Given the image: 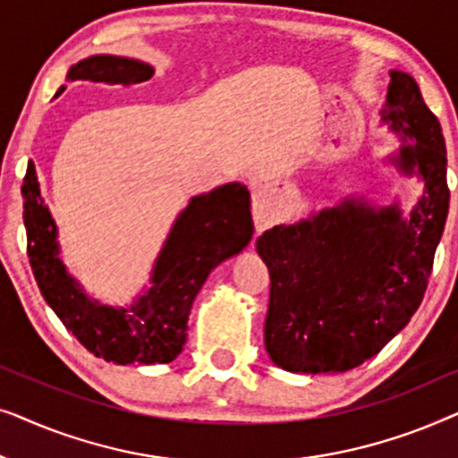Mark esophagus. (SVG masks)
<instances>
[{"label": "esophagus", "mask_w": 458, "mask_h": 458, "mask_svg": "<svg viewBox=\"0 0 458 458\" xmlns=\"http://www.w3.org/2000/svg\"><path fill=\"white\" fill-rule=\"evenodd\" d=\"M275 202H277V198H275L273 190H268V187H260L259 193H256V210H259V218L262 221V216L268 215L271 212V208L275 206ZM262 227L259 225V231Z\"/></svg>", "instance_id": "1"}]
</instances>
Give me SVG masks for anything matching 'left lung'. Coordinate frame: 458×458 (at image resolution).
<instances>
[{
	"mask_svg": "<svg viewBox=\"0 0 458 458\" xmlns=\"http://www.w3.org/2000/svg\"><path fill=\"white\" fill-rule=\"evenodd\" d=\"M386 118L415 140L398 165L425 181L403 221L396 206L342 202L310 221L279 225L256 240L271 273L265 348L292 373H337L379 352L415 315L428 290L448 216L446 146L411 74L392 72Z\"/></svg>",
	"mask_w": 458,
	"mask_h": 458,
	"instance_id": "1",
	"label": "left lung"
}]
</instances>
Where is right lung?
Listing matches in <instances>:
<instances>
[{
	"label": "right lung",
	"instance_id": "add662e5",
	"mask_svg": "<svg viewBox=\"0 0 458 458\" xmlns=\"http://www.w3.org/2000/svg\"><path fill=\"white\" fill-rule=\"evenodd\" d=\"M152 74L154 68L143 62L91 55L74 64L68 79L129 87L152 79ZM22 198L27 254L41 296L93 356L114 365H154L177 359L199 287L218 262L248 246L254 231L250 193L243 185L229 183L191 198L156 260L152 287L146 296L129 310L112 309L87 298L66 275L58 259L55 225L43 206L33 162H29L24 174Z\"/></svg>",
	"mask_w": 458,
	"mask_h": 458
}]
</instances>
